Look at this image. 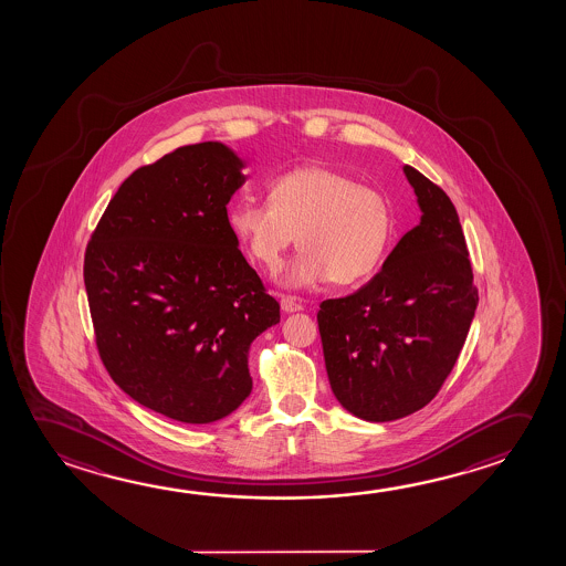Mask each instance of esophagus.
Instances as JSON below:
<instances>
[{
	"mask_svg": "<svg viewBox=\"0 0 566 566\" xmlns=\"http://www.w3.org/2000/svg\"><path fill=\"white\" fill-rule=\"evenodd\" d=\"M281 308L285 313H296V311H303V305H301V301L296 296L283 295L281 296Z\"/></svg>",
	"mask_w": 566,
	"mask_h": 566,
	"instance_id": "1",
	"label": "esophagus"
}]
</instances>
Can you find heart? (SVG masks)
<instances>
[{
  "label": "heart",
  "mask_w": 566,
  "mask_h": 566,
  "mask_svg": "<svg viewBox=\"0 0 566 566\" xmlns=\"http://www.w3.org/2000/svg\"><path fill=\"white\" fill-rule=\"evenodd\" d=\"M228 226L253 260L275 271L289 248H303L281 281L308 287L331 279L354 285L381 265L394 238L389 198L323 165H305L270 182L268 202L238 198Z\"/></svg>",
  "instance_id": "b5f03b06"
}]
</instances>
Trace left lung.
<instances>
[{"label":"left lung","mask_w":566,"mask_h":566,"mask_svg":"<svg viewBox=\"0 0 566 566\" xmlns=\"http://www.w3.org/2000/svg\"><path fill=\"white\" fill-rule=\"evenodd\" d=\"M421 222L368 285L326 298L316 314L328 381L364 421L401 419L431 403L457 364L478 306L472 263L447 192L405 165Z\"/></svg>","instance_id":"obj_1"}]
</instances>
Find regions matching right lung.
Instances as JSON below:
<instances>
[{"mask_svg":"<svg viewBox=\"0 0 566 566\" xmlns=\"http://www.w3.org/2000/svg\"><path fill=\"white\" fill-rule=\"evenodd\" d=\"M243 161L218 142L185 145L132 172L84 253L96 346L137 403L207 424L252 391L248 350L279 303L228 226Z\"/></svg>","mask_w":566,"mask_h":566,"instance_id":"right-lung-1","label":"right lung"}]
</instances>
